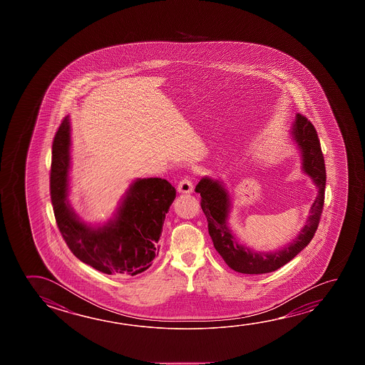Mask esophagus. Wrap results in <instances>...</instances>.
<instances>
[{"label":"esophagus","mask_w":365,"mask_h":365,"mask_svg":"<svg viewBox=\"0 0 365 365\" xmlns=\"http://www.w3.org/2000/svg\"><path fill=\"white\" fill-rule=\"evenodd\" d=\"M177 190H178L180 193H191L193 191V183H192V180L188 177H185L178 183Z\"/></svg>","instance_id":"34e87169"}]
</instances>
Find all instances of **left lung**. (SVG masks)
<instances>
[{
	"instance_id": "8db88e82",
	"label": "left lung",
	"mask_w": 365,
	"mask_h": 365,
	"mask_svg": "<svg viewBox=\"0 0 365 365\" xmlns=\"http://www.w3.org/2000/svg\"><path fill=\"white\" fill-rule=\"evenodd\" d=\"M289 132L300 153L302 169L314 183L318 193L312 203L304 227L284 247L272 252H262L255 251L240 243L227 222L232 197L225 183L211 177H203L196 185V192L201 195V207L209 222V234L214 247L227 266L240 274L257 275L280 269L309 245L319 224L326 188V167L319 138L314 125L299 113L295 115Z\"/></svg>"
}]
</instances>
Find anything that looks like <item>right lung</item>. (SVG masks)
Returning <instances> with one entry per match:
<instances>
[{"mask_svg": "<svg viewBox=\"0 0 365 365\" xmlns=\"http://www.w3.org/2000/svg\"><path fill=\"white\" fill-rule=\"evenodd\" d=\"M71 127L67 115L52 146L51 198L57 227L72 253L107 275L135 276L149 269L159 253L163 224L175 188L162 178H138L120 198L113 217L91 225L68 201Z\"/></svg>", "mask_w": 365, "mask_h": 365, "instance_id": "right-lung-1", "label": "right lung"}]
</instances>
